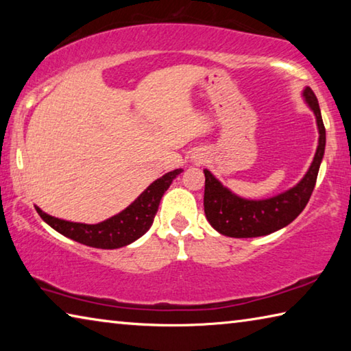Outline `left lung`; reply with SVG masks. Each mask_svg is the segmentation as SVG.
I'll return each instance as SVG.
<instances>
[{
    "label": "left lung",
    "mask_w": 351,
    "mask_h": 351,
    "mask_svg": "<svg viewBox=\"0 0 351 351\" xmlns=\"http://www.w3.org/2000/svg\"><path fill=\"white\" fill-rule=\"evenodd\" d=\"M302 97L314 112L317 123L319 141L313 162L304 178L285 192L265 199H247L239 197L232 190L223 186L209 170L204 169V213L213 229L234 239H252L269 235L285 228L300 215L316 186L320 162L325 153V127L320 114L319 102L310 86H306Z\"/></svg>",
    "instance_id": "8db88e82"
}]
</instances>
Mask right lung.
I'll list each match as a JSON object with an SVG mask.
<instances>
[{"instance_id": "right-lung-1", "label": "right lung", "mask_w": 351, "mask_h": 351, "mask_svg": "<svg viewBox=\"0 0 351 351\" xmlns=\"http://www.w3.org/2000/svg\"><path fill=\"white\" fill-rule=\"evenodd\" d=\"M181 171L182 169H176L158 178L122 212L97 224L66 221V219L49 215L37 206H35V210L45 223L71 240L91 247L117 249L141 239L152 228L162 195Z\"/></svg>"}]
</instances>
